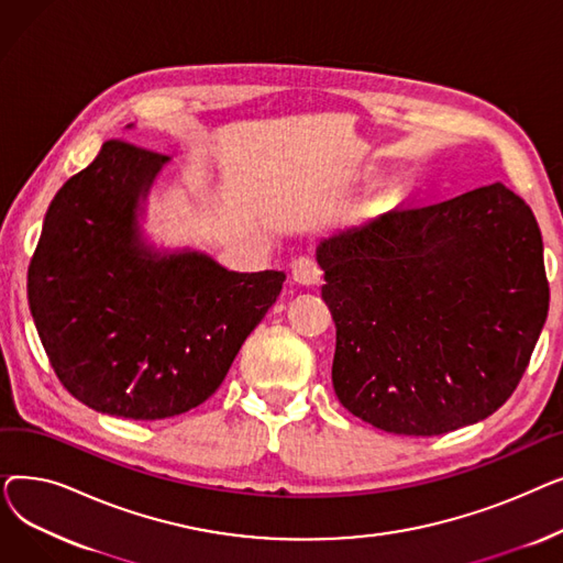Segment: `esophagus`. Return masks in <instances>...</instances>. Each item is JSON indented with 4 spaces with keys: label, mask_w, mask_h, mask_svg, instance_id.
Wrapping results in <instances>:
<instances>
[{
    "label": "esophagus",
    "mask_w": 563,
    "mask_h": 563,
    "mask_svg": "<svg viewBox=\"0 0 563 563\" xmlns=\"http://www.w3.org/2000/svg\"><path fill=\"white\" fill-rule=\"evenodd\" d=\"M291 278L297 280L299 285H306V287H310V285H317L319 280H321V269H319V264L312 260V257H297L291 262Z\"/></svg>",
    "instance_id": "34e87169"
}]
</instances>
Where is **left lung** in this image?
Masks as SVG:
<instances>
[{
  "mask_svg": "<svg viewBox=\"0 0 563 563\" xmlns=\"http://www.w3.org/2000/svg\"><path fill=\"white\" fill-rule=\"evenodd\" d=\"M335 319L333 388L367 424L438 435L505 404L550 287L529 205L505 185L393 210L317 244Z\"/></svg>",
  "mask_w": 563,
  "mask_h": 563,
  "instance_id": "1",
  "label": "left lung"
}]
</instances>
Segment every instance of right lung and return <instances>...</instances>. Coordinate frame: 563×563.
Listing matches in <instances>:
<instances>
[{
  "label": "right lung",
  "mask_w": 563,
  "mask_h": 563,
  "mask_svg": "<svg viewBox=\"0 0 563 563\" xmlns=\"http://www.w3.org/2000/svg\"><path fill=\"white\" fill-rule=\"evenodd\" d=\"M168 162L107 141L49 202L26 276L58 380L125 420H164L210 399L285 283L283 272H230L207 253L145 240V200Z\"/></svg>",
  "instance_id": "1"
}]
</instances>
